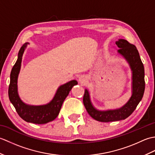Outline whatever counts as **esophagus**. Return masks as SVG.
Masks as SVG:
<instances>
[{"mask_svg":"<svg viewBox=\"0 0 155 155\" xmlns=\"http://www.w3.org/2000/svg\"><path fill=\"white\" fill-rule=\"evenodd\" d=\"M78 81H79V83L82 84H86V83H87V79L84 76H81V77L78 78Z\"/></svg>","mask_w":155,"mask_h":155,"instance_id":"obj_1","label":"esophagus"}]
</instances>
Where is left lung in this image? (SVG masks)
Listing matches in <instances>:
<instances>
[{"mask_svg": "<svg viewBox=\"0 0 155 155\" xmlns=\"http://www.w3.org/2000/svg\"><path fill=\"white\" fill-rule=\"evenodd\" d=\"M116 45L119 48L118 53L126 59L132 71V95L130 99L117 109L98 110L92 104L87 89L84 90L83 97L84 105L90 116L96 120L104 123L124 120L129 117L142 100L145 88L144 66L137 47L124 39H119Z\"/></svg>", "mask_w": 155, "mask_h": 155, "instance_id": "1", "label": "left lung"}]
</instances>
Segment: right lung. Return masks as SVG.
Here are the masks:
<instances>
[{"label": "right lung", "mask_w": 155, "mask_h": 155, "mask_svg": "<svg viewBox=\"0 0 155 155\" xmlns=\"http://www.w3.org/2000/svg\"><path fill=\"white\" fill-rule=\"evenodd\" d=\"M28 44V42H26L21 47L18 54L17 61L12 68L8 87V97L17 113L23 120L35 124H46L57 117L64 99L72 87L78 83L77 81L72 80L61 85L58 87L52 101L47 104L35 106L23 103L18 93L17 80L21 70L22 55Z\"/></svg>", "instance_id": "right-lung-1"}]
</instances>
